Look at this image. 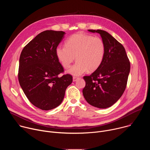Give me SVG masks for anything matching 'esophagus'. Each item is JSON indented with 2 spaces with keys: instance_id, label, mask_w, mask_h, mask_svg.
<instances>
[{
  "instance_id": "34e87169",
  "label": "esophagus",
  "mask_w": 150,
  "mask_h": 150,
  "mask_svg": "<svg viewBox=\"0 0 150 150\" xmlns=\"http://www.w3.org/2000/svg\"><path fill=\"white\" fill-rule=\"evenodd\" d=\"M79 79V77L74 76V77H73V81H74V82H75V81H76L77 79Z\"/></svg>"
}]
</instances>
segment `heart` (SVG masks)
<instances>
[{"mask_svg":"<svg viewBox=\"0 0 150 150\" xmlns=\"http://www.w3.org/2000/svg\"><path fill=\"white\" fill-rule=\"evenodd\" d=\"M105 44L101 38L79 33L70 36L65 46H58L56 55L64 68H69L75 58V65L68 71L71 75H79L97 69L105 55Z\"/></svg>","mask_w":150,"mask_h":150,"instance_id":"obj_1","label":"heart"}]
</instances>
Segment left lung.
<instances>
[{"label": "left lung", "mask_w": 150, "mask_h": 150, "mask_svg": "<svg viewBox=\"0 0 150 150\" xmlns=\"http://www.w3.org/2000/svg\"><path fill=\"white\" fill-rule=\"evenodd\" d=\"M100 34L105 55L100 67L90 75L84 76L83 97L91 105L106 109L113 105L124 93L130 72V62L123 45L109 33L101 30H88Z\"/></svg>", "instance_id": "8db88e82"}]
</instances>
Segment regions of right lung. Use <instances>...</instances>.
Returning <instances> with one entry per match:
<instances>
[{"label": "right lung", "instance_id": "obj_1", "mask_svg": "<svg viewBox=\"0 0 150 150\" xmlns=\"http://www.w3.org/2000/svg\"><path fill=\"white\" fill-rule=\"evenodd\" d=\"M65 33L46 30L24 47L19 57L18 80L28 100L37 108L49 110L62 102L67 88L72 82L56 55V48Z\"/></svg>", "mask_w": 150, "mask_h": 150}]
</instances>
